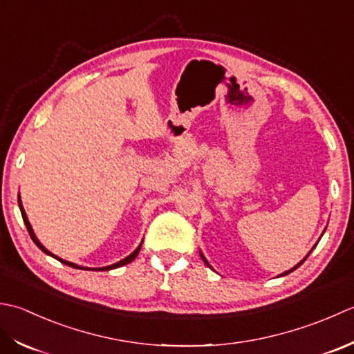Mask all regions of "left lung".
<instances>
[{
    "instance_id": "obj_1",
    "label": "left lung",
    "mask_w": 354,
    "mask_h": 354,
    "mask_svg": "<svg viewBox=\"0 0 354 354\" xmlns=\"http://www.w3.org/2000/svg\"><path fill=\"white\" fill-rule=\"evenodd\" d=\"M313 249H315V248H313ZM313 249H312V250H313ZM312 250H310V252H308V255H310V254H312ZM200 255H201V259H203V261H205V263H206V264L209 266V263L206 261V259H205V257H203V254H201V252H200ZM308 255H307V257H306L304 259H302V261H301L299 264H297V266H295V268H293V269H290V270H287V272H284V273H281V277H284V275H287V273H290V272H293V270H297V269L299 268V266H301L302 263H304V261H306V259L308 258ZM209 268H211V266H209Z\"/></svg>"
}]
</instances>
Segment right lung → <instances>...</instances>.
Masks as SVG:
<instances>
[{"label": "right lung", "mask_w": 354, "mask_h": 354, "mask_svg": "<svg viewBox=\"0 0 354 354\" xmlns=\"http://www.w3.org/2000/svg\"><path fill=\"white\" fill-rule=\"evenodd\" d=\"M18 205H19V209H21V215H23V220H24V225H26V227H27V230H28V234H30V236H32V240H33V243L36 244V246H38L42 252H44V254H47V255H50V257H53V258H56L57 261H61V263H64V264H67V266H70V268H76V269H82V270H111V269H118V268H120V266H125V264H128V263H131L133 259L137 257V254H139V250H140V248H142V244L139 248H137L131 255H128L127 258H124L122 259V261H119V263H116V264H111V266H106V268H100V269H86V268H81V266H76V264H73V263H68V261H64V259H61V258H57L56 255H53V254H50V252L42 246V244L38 241V238L35 236V234H33V229H32V226H30V223H28V220H27V215H26V212H24V207H23V205H21V200H19V197H18Z\"/></svg>", "instance_id": "obj_1"}]
</instances>
